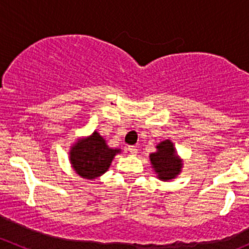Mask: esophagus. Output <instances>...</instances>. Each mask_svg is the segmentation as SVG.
I'll return each instance as SVG.
<instances>
[{"label": "esophagus", "mask_w": 249, "mask_h": 249, "mask_svg": "<svg viewBox=\"0 0 249 249\" xmlns=\"http://www.w3.org/2000/svg\"><path fill=\"white\" fill-rule=\"evenodd\" d=\"M127 152H129L131 155H136L137 154V148L134 147V145H130V147H127Z\"/></svg>", "instance_id": "34e87169"}]
</instances>
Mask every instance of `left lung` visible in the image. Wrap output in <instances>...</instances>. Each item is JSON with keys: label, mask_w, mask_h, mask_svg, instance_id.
<instances>
[{"label": "left lung", "mask_w": 249, "mask_h": 249, "mask_svg": "<svg viewBox=\"0 0 249 249\" xmlns=\"http://www.w3.org/2000/svg\"><path fill=\"white\" fill-rule=\"evenodd\" d=\"M155 148L157 150L149 154V160L157 178L164 182L177 178V176L182 172L183 160L177 154L172 141H161Z\"/></svg>", "instance_id": "obj_1"}]
</instances>
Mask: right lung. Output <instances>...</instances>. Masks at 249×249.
<instances>
[{
	"label": "right lung",
	"mask_w": 249,
	"mask_h": 249,
	"mask_svg": "<svg viewBox=\"0 0 249 249\" xmlns=\"http://www.w3.org/2000/svg\"><path fill=\"white\" fill-rule=\"evenodd\" d=\"M122 153L119 148H109L106 140L97 131L80 137L70 149V162L78 176L85 179H95L109 169L113 159Z\"/></svg>",
	"instance_id": "1"
}]
</instances>
